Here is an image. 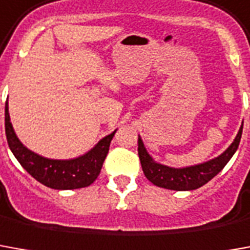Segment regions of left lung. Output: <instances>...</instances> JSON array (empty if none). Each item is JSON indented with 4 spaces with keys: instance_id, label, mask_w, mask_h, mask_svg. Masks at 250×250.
Here are the masks:
<instances>
[{
    "instance_id": "obj_1",
    "label": "left lung",
    "mask_w": 250,
    "mask_h": 250,
    "mask_svg": "<svg viewBox=\"0 0 250 250\" xmlns=\"http://www.w3.org/2000/svg\"><path fill=\"white\" fill-rule=\"evenodd\" d=\"M242 127H244V122H242L233 143L223 151L222 154H219L212 160L202 162V164L183 167H167V165L155 161L145 147L142 138L138 135V154H139L143 173L150 183H153L157 187L165 188V189H173V191L198 189L200 187H203L206 183H208L212 177H215L216 174L225 167V165L230 161V158L234 155L238 149V145H240Z\"/></svg>"
}]
</instances>
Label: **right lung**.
<instances>
[{"instance_id": "obj_1", "label": "right lung", "mask_w": 250, "mask_h": 250, "mask_svg": "<svg viewBox=\"0 0 250 250\" xmlns=\"http://www.w3.org/2000/svg\"><path fill=\"white\" fill-rule=\"evenodd\" d=\"M115 132L116 130L78 157L69 160L47 158L22 145L10 122L8 101L5 104V134L10 151L34 179L52 189H77L90 186L100 174Z\"/></svg>"}]
</instances>
